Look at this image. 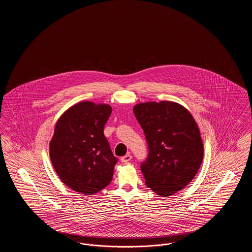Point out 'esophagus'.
<instances>
[{"label": "esophagus", "instance_id": "esophagus-1", "mask_svg": "<svg viewBox=\"0 0 252 252\" xmlns=\"http://www.w3.org/2000/svg\"><path fill=\"white\" fill-rule=\"evenodd\" d=\"M131 155L127 154V155H126V156L122 157V158H121V161H122V162H125V163H126V162L130 161V160H131Z\"/></svg>", "mask_w": 252, "mask_h": 252}]
</instances>
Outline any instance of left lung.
I'll use <instances>...</instances> for the list:
<instances>
[{"label": "left lung", "instance_id": "1", "mask_svg": "<svg viewBox=\"0 0 252 252\" xmlns=\"http://www.w3.org/2000/svg\"><path fill=\"white\" fill-rule=\"evenodd\" d=\"M149 153L141 165L145 184L159 196L185 188L201 166L204 156L200 130L191 112L173 101L134 106Z\"/></svg>", "mask_w": 252, "mask_h": 252}]
</instances>
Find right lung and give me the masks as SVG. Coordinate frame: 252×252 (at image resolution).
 Instances as JSON below:
<instances>
[{"label":"right lung","instance_id":"add662e5","mask_svg":"<svg viewBox=\"0 0 252 252\" xmlns=\"http://www.w3.org/2000/svg\"><path fill=\"white\" fill-rule=\"evenodd\" d=\"M111 110L108 104L82 101L56 123L50 158L61 181L74 192L92 195L112 180L117 158L104 135Z\"/></svg>","mask_w":252,"mask_h":252}]
</instances>
